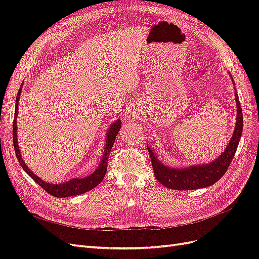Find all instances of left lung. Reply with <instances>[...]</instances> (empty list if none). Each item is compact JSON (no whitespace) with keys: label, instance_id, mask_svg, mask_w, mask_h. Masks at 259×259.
Wrapping results in <instances>:
<instances>
[{"label":"left lung","instance_id":"8db88e82","mask_svg":"<svg viewBox=\"0 0 259 259\" xmlns=\"http://www.w3.org/2000/svg\"><path fill=\"white\" fill-rule=\"evenodd\" d=\"M237 101V123L234 128L233 136L227 146L224 153L217 158L215 161L203 165L190 166L182 169H175L167 166L158 161L150 148H148L149 154L151 158V164L154 171V176L158 182L165 186L169 189L174 190H194L199 188H205L214 185L221 179L228 169L234 154H236L237 148L240 142L243 130V115L242 108L238 94L236 93Z\"/></svg>","mask_w":259,"mask_h":259}]
</instances>
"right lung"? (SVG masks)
Returning a JSON list of instances; mask_svg holds the SVG:
<instances>
[{
	"label": "right lung",
	"mask_w": 259,
	"mask_h": 259,
	"mask_svg": "<svg viewBox=\"0 0 259 259\" xmlns=\"http://www.w3.org/2000/svg\"><path fill=\"white\" fill-rule=\"evenodd\" d=\"M21 89L19 90V92L17 94L16 107H15V115H14V124H13V143H14L15 153H16L17 160L21 165V167L23 168V170H25L31 178L34 179V182L36 184H38V186H41L46 192L53 195V197H56V198H66V197H73V195H79L86 191H90L93 189V188L98 186L106 175L107 167H108L109 154H110V151H111L113 144L115 142V137L117 135V133H119V131L121 128V122L117 121V122L113 123L110 126V130L108 131L107 145L105 148L103 161H101L98 168L94 171L92 175L85 177V178H73L72 180H70V182L61 184V185H52L49 183H45L44 180L38 178L36 175H34L32 171L29 169V167L26 165L25 162L22 161L20 152H19L18 142H17V125H16L17 122H16V120H17V114H18V100H19Z\"/></svg>",
	"instance_id": "add662e5"
}]
</instances>
